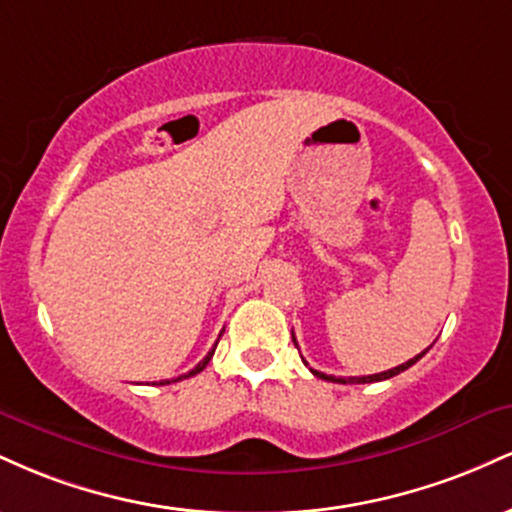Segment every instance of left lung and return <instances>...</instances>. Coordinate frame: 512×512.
<instances>
[{
  "label": "left lung",
  "mask_w": 512,
  "mask_h": 512,
  "mask_svg": "<svg viewBox=\"0 0 512 512\" xmlns=\"http://www.w3.org/2000/svg\"><path fill=\"white\" fill-rule=\"evenodd\" d=\"M293 344H296V339H293ZM424 354H426V351H421L419 356L409 358V361H407V363H402V366H397V368H390V370H385V373H375V375H361V378H334V375H325V373H320V370H313V368H310V373L317 375V378H322V380H332V383H342V385H356V383H380V380L395 378V375L402 373V370L411 368V366H414V363L419 361V358L424 356ZM303 363H305V361H303ZM305 366H308V363H305Z\"/></svg>",
  "instance_id": "1"
}]
</instances>
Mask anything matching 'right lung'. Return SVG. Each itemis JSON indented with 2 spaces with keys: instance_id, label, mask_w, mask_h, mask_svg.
Wrapping results in <instances>:
<instances>
[{
  "instance_id": "1",
  "label": "right lung",
  "mask_w": 512,
  "mask_h": 512,
  "mask_svg": "<svg viewBox=\"0 0 512 512\" xmlns=\"http://www.w3.org/2000/svg\"><path fill=\"white\" fill-rule=\"evenodd\" d=\"M219 337H221V334H219ZM211 356H214V349H211V351H209V354H207V356H204V358H202V361H199V363H197V366L190 370V373H187V375H180V378H175V380H173V383H178V380H182V378H190V375H197V373H202V370H204V368H207V363L211 361ZM158 385H170V380H161V383H158Z\"/></svg>"
}]
</instances>
